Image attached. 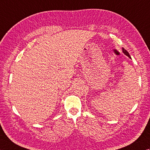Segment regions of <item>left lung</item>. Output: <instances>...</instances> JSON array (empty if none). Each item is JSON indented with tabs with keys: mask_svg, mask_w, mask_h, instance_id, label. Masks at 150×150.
Segmentation results:
<instances>
[{
	"mask_svg": "<svg viewBox=\"0 0 150 150\" xmlns=\"http://www.w3.org/2000/svg\"><path fill=\"white\" fill-rule=\"evenodd\" d=\"M122 52L125 53V54H126V56H128V57H129V58H131L130 56H129V53H128V52H127V51H126V50H125L124 48H122Z\"/></svg>",
	"mask_w": 150,
	"mask_h": 150,
	"instance_id": "8db88e82",
	"label": "left lung"
}]
</instances>
